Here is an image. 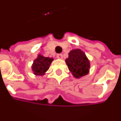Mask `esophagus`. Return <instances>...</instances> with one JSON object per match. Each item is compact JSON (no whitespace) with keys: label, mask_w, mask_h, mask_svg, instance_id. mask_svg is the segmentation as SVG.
<instances>
[{"label":"esophagus","mask_w":121,"mask_h":121,"mask_svg":"<svg viewBox=\"0 0 121 121\" xmlns=\"http://www.w3.org/2000/svg\"><path fill=\"white\" fill-rule=\"evenodd\" d=\"M57 58H58V59H62L63 58V55L61 54H57Z\"/></svg>","instance_id":"34e87169"}]
</instances>
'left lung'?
Returning a JSON list of instances; mask_svg holds the SVG:
<instances>
[{
	"instance_id": "obj_1",
	"label": "left lung",
	"mask_w": 121,
	"mask_h": 121,
	"mask_svg": "<svg viewBox=\"0 0 121 121\" xmlns=\"http://www.w3.org/2000/svg\"><path fill=\"white\" fill-rule=\"evenodd\" d=\"M65 63L69 71L76 78H80L90 72V62L86 55L81 49H73L69 52Z\"/></svg>"
}]
</instances>
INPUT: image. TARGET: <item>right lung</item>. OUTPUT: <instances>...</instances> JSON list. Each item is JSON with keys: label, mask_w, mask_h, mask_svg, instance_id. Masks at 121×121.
Segmentation results:
<instances>
[{"label": "right lung", "mask_w": 121, "mask_h": 121, "mask_svg": "<svg viewBox=\"0 0 121 121\" xmlns=\"http://www.w3.org/2000/svg\"><path fill=\"white\" fill-rule=\"evenodd\" d=\"M53 60V58H47L40 54H38L37 58L34 60L31 66L33 74L36 76H43L45 75Z\"/></svg>", "instance_id": "obj_1"}]
</instances>
